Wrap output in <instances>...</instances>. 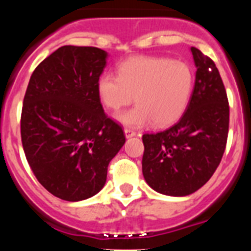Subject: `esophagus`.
<instances>
[{
	"label": "esophagus",
	"mask_w": 251,
	"mask_h": 251,
	"mask_svg": "<svg viewBox=\"0 0 251 251\" xmlns=\"http://www.w3.org/2000/svg\"><path fill=\"white\" fill-rule=\"evenodd\" d=\"M124 134H126V137H127V138H130V137L136 136L137 133L134 132V130H133V129H129V128H126V129H124Z\"/></svg>",
	"instance_id": "1"
}]
</instances>
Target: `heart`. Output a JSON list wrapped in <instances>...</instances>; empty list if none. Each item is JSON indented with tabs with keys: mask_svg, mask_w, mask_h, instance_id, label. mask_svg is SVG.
Returning <instances> with one entry per match:
<instances>
[{
	"mask_svg": "<svg viewBox=\"0 0 251 251\" xmlns=\"http://www.w3.org/2000/svg\"><path fill=\"white\" fill-rule=\"evenodd\" d=\"M101 103L119 110L136 100L137 105L121 113L126 126L142 127L150 122L165 127L183 114L194 89V73L183 61L165 56H134L118 66V76L103 74L98 80Z\"/></svg>",
	"mask_w": 251,
	"mask_h": 251,
	"instance_id": "heart-1",
	"label": "heart"
}]
</instances>
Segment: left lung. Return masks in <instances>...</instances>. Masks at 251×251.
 <instances>
[{"mask_svg": "<svg viewBox=\"0 0 251 251\" xmlns=\"http://www.w3.org/2000/svg\"><path fill=\"white\" fill-rule=\"evenodd\" d=\"M191 52L197 70L185 113L166 130L142 137L146 182L168 196L194 194L211 178L229 133V100L220 73L199 49Z\"/></svg>", "mask_w": 251, "mask_h": 251, "instance_id": "1", "label": "left lung"}]
</instances>
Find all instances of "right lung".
Returning a JSON list of instances; mask_svg holds the SVG:
<instances>
[{"instance_id":"obj_1","label":"right lung","mask_w":251,"mask_h":251,"mask_svg":"<svg viewBox=\"0 0 251 251\" xmlns=\"http://www.w3.org/2000/svg\"><path fill=\"white\" fill-rule=\"evenodd\" d=\"M106 52L61 46L37 65L21 113V141L35 177L50 194L80 201L98 194L126 142L101 106L98 80Z\"/></svg>"}]
</instances>
